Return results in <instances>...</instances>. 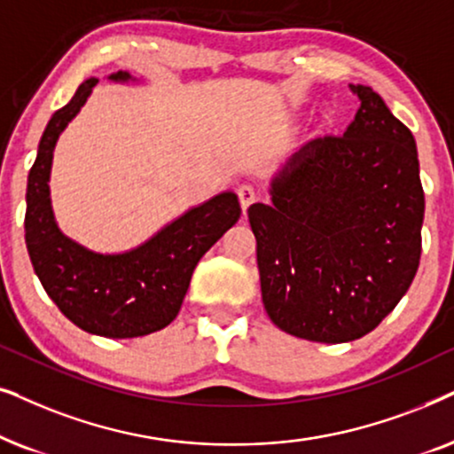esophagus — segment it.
<instances>
[{
  "mask_svg": "<svg viewBox=\"0 0 454 454\" xmlns=\"http://www.w3.org/2000/svg\"><path fill=\"white\" fill-rule=\"evenodd\" d=\"M239 201H240V207H243V211L249 209V205L255 201V191H253V186H249V184L239 186Z\"/></svg>",
  "mask_w": 454,
  "mask_h": 454,
  "instance_id": "esophagus-1",
  "label": "esophagus"
}]
</instances>
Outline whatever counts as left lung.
<instances>
[{"mask_svg":"<svg viewBox=\"0 0 454 454\" xmlns=\"http://www.w3.org/2000/svg\"><path fill=\"white\" fill-rule=\"evenodd\" d=\"M344 135L313 138L253 203L262 299L271 322L313 342H348L398 305L419 268L424 186L415 138L376 90Z\"/></svg>","mask_w":454,"mask_h":454,"instance_id":"8db88e82","label":"left lung"}]
</instances>
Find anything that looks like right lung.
<instances>
[{"label": "right lung", "mask_w": 454, "mask_h": 454, "mask_svg": "<svg viewBox=\"0 0 454 454\" xmlns=\"http://www.w3.org/2000/svg\"><path fill=\"white\" fill-rule=\"evenodd\" d=\"M110 78L126 81V72ZM97 84L89 78L53 114L28 172L24 239L30 263L58 309L89 334L137 338L166 328L178 316L191 276L209 247L240 217L234 192H222L124 255H97L58 231L50 207V170L59 132Z\"/></svg>", "instance_id": "right-lung-1"}]
</instances>
